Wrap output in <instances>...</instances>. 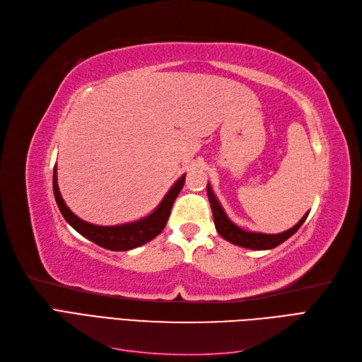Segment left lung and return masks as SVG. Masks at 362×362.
Listing matches in <instances>:
<instances>
[{"instance_id":"1","label":"left lung","mask_w":362,"mask_h":362,"mask_svg":"<svg viewBox=\"0 0 362 362\" xmlns=\"http://www.w3.org/2000/svg\"><path fill=\"white\" fill-rule=\"evenodd\" d=\"M206 194H208V201L211 204V210H213V218H214V225L217 233L221 234L226 242L234 243L237 246L242 247H247V249H255V250H264V249H273L279 246L281 243L286 242L287 238H290L298 229L302 226V223L305 222L306 213L298 225H294L288 231H284L281 234H259V233H249L245 231V229L238 228L237 225H234L231 221H229L228 216L225 214L222 205L218 204L217 198L214 196L210 184H206Z\"/></svg>"}]
</instances>
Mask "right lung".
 Instances as JSON below:
<instances>
[{"label": "right lung", "instance_id": "add662e5", "mask_svg": "<svg viewBox=\"0 0 362 362\" xmlns=\"http://www.w3.org/2000/svg\"><path fill=\"white\" fill-rule=\"evenodd\" d=\"M185 182V175L173 184V187L169 190V193L164 196L161 204L157 206L154 213H151L148 217L141 218V221L133 222V223H125V225H117V226H98L87 223L81 218L76 217L62 199V194L57 185V172L54 168L52 175V190L54 196H56V202L59 205V210L66 218V222L78 231L83 237L89 238L90 242L96 243L98 246L105 247L108 250H129L139 247L151 242L152 238H156L168 223V218L170 216L172 205L180 194L182 185Z\"/></svg>", "mask_w": 362, "mask_h": 362}]
</instances>
